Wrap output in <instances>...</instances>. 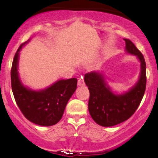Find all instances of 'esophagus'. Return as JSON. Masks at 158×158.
I'll list each match as a JSON object with an SVG mask.
<instances>
[{"instance_id": "obj_1", "label": "esophagus", "mask_w": 158, "mask_h": 158, "mask_svg": "<svg viewBox=\"0 0 158 158\" xmlns=\"http://www.w3.org/2000/svg\"><path fill=\"white\" fill-rule=\"evenodd\" d=\"M78 85L79 86H83V85H85V81L82 77L79 78V79H78Z\"/></svg>"}]
</instances>
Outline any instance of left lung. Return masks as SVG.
Returning a JSON list of instances; mask_svg holds the SVG:
<instances>
[{
  "label": "left lung",
  "mask_w": 158,
  "mask_h": 158,
  "mask_svg": "<svg viewBox=\"0 0 158 158\" xmlns=\"http://www.w3.org/2000/svg\"><path fill=\"white\" fill-rule=\"evenodd\" d=\"M124 40L126 52L137 56L140 62V73L135 86L125 94H115L107 85L102 73L92 71L85 74V82L90 91L89 113L97 124L104 127L116 126L129 119L140 104L146 90L144 57L129 39Z\"/></svg>",
  "instance_id": "obj_1"
}]
</instances>
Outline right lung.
Segmentation results:
<instances>
[{
	"mask_svg": "<svg viewBox=\"0 0 158 158\" xmlns=\"http://www.w3.org/2000/svg\"><path fill=\"white\" fill-rule=\"evenodd\" d=\"M29 41L19 47L14 56L11 69L12 93L18 106L29 121L41 126H53L62 117L67 103L77 88V79H61L38 91L23 86L18 72L19 52Z\"/></svg>",
	"mask_w": 158,
	"mask_h": 158,
	"instance_id": "right-lung-1",
	"label": "right lung"
}]
</instances>
